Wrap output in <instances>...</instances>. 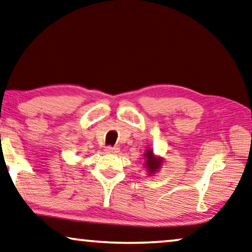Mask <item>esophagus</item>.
Here are the masks:
<instances>
[{
    "mask_svg": "<svg viewBox=\"0 0 252 252\" xmlns=\"http://www.w3.org/2000/svg\"><path fill=\"white\" fill-rule=\"evenodd\" d=\"M104 152L105 153H112V155H115V153L119 152V148H117V147H107L104 149Z\"/></svg>",
    "mask_w": 252,
    "mask_h": 252,
    "instance_id": "34e87169",
    "label": "esophagus"
}]
</instances>
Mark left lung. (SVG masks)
<instances>
[{"mask_svg": "<svg viewBox=\"0 0 252 252\" xmlns=\"http://www.w3.org/2000/svg\"><path fill=\"white\" fill-rule=\"evenodd\" d=\"M143 157H144V167L148 171V175L149 176H153V175L158 173L159 169L161 168L163 163V158L155 155L152 149H148V150H145Z\"/></svg>", "mask_w": 252, "mask_h": 252, "instance_id": "obj_1", "label": "left lung"}]
</instances>
